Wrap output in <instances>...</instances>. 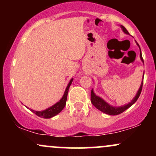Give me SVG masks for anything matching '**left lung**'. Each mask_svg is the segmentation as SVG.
Returning <instances> with one entry per match:
<instances>
[{
  "mask_svg": "<svg viewBox=\"0 0 156 156\" xmlns=\"http://www.w3.org/2000/svg\"><path fill=\"white\" fill-rule=\"evenodd\" d=\"M120 27L122 28V31H123V32H124V33L127 34H129L128 31H127V29L125 28L124 26H120ZM136 44H137V45L139 46V48H140V47H139V44H138L137 42H136ZM140 58H141V62L144 63V60H143L142 55H141V49H140ZM142 85H143V80H142V82H141L140 88H139V91L137 92V94H136V95L135 96V98H134L132 100L130 103H128L127 105H122V106L114 107V106H112V105H109L108 103H107L105 101H103V100L101 98H100L99 96H97L96 94H94L93 89H92V91H91V102H92V104L94 105V106H95L96 108L98 109V110L101 111L102 112L105 113V114H109V115H117V114H121V113H122L123 112H125L126 109L130 108V107L131 106V105H133V103H135L136 102L138 98H139V95H140V94L141 92V89H142Z\"/></svg>",
  "mask_w": 156,
  "mask_h": 156,
  "instance_id": "1",
  "label": "left lung"
}]
</instances>
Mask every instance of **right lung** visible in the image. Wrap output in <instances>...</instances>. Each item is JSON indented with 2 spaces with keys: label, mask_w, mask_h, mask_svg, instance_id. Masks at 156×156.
I'll list each match as a JSON object with an SVG mask.
<instances>
[{
  "label": "right lung",
  "mask_w": 156,
  "mask_h": 156,
  "mask_svg": "<svg viewBox=\"0 0 156 156\" xmlns=\"http://www.w3.org/2000/svg\"><path fill=\"white\" fill-rule=\"evenodd\" d=\"M73 80V78L70 80V81L68 83L67 88L65 89V92L64 93V95L62 98V99L60 100L58 103H56L55 104L52 105L51 107L48 108L44 111H41V112H38V111H34L32 110V109H30L32 112L34 113L36 115H37L39 117L44 118V119H49V118H51L54 116L58 114V113H60L62 111V109L64 108L66 105V102H67V94L68 91H69V88L70 87L71 83H72ZM28 108V107H27Z\"/></svg>",
  "instance_id": "obj_1"
}]
</instances>
